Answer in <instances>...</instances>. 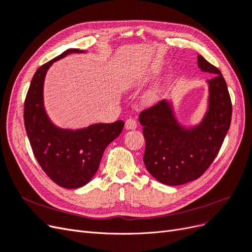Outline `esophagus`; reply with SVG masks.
I'll use <instances>...</instances> for the list:
<instances>
[{
	"instance_id": "34e87169",
	"label": "esophagus",
	"mask_w": 252,
	"mask_h": 252,
	"mask_svg": "<svg viewBox=\"0 0 252 252\" xmlns=\"http://www.w3.org/2000/svg\"><path fill=\"white\" fill-rule=\"evenodd\" d=\"M125 127L126 129H135L138 127V123H136V121L132 118H129L128 120H126V123H125Z\"/></svg>"
}]
</instances>
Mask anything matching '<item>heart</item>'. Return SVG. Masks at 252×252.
<instances>
[{
    "label": "heart",
    "mask_w": 252,
    "mask_h": 252,
    "mask_svg": "<svg viewBox=\"0 0 252 252\" xmlns=\"http://www.w3.org/2000/svg\"><path fill=\"white\" fill-rule=\"evenodd\" d=\"M158 88H154L152 89L150 93H149V98H155L157 95H158Z\"/></svg>",
    "instance_id": "obj_1"
}]
</instances>
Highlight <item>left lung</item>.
Listing matches in <instances>:
<instances>
[{
	"instance_id": "left-lung-1",
	"label": "left lung",
	"mask_w": 252,
	"mask_h": 252,
	"mask_svg": "<svg viewBox=\"0 0 252 252\" xmlns=\"http://www.w3.org/2000/svg\"><path fill=\"white\" fill-rule=\"evenodd\" d=\"M203 71L215 73L209 84V107L196 127L184 129L168 102L159 101L140 113L146 141L144 164L158 182L177 186L199 179L218 156L231 123L232 104L223 74L197 56Z\"/></svg>"
}]
</instances>
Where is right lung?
Returning a JSON list of instances; mask_svg holds the SVG:
<instances>
[{"label": "right lung", "instance_id": "right-lung-1", "mask_svg": "<svg viewBox=\"0 0 252 252\" xmlns=\"http://www.w3.org/2000/svg\"><path fill=\"white\" fill-rule=\"evenodd\" d=\"M73 52L83 51L68 49L37 68L24 103V124L37 163L56 184L68 189L80 188L94 178L104 150L124 128V122L117 121L68 130L49 121L43 105L45 74L53 62Z\"/></svg>", "mask_w": 252, "mask_h": 252}]
</instances>
